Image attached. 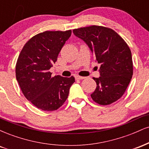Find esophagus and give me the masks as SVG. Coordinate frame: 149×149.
I'll list each match as a JSON object with an SVG mask.
<instances>
[{
  "label": "esophagus",
  "instance_id": "1",
  "mask_svg": "<svg viewBox=\"0 0 149 149\" xmlns=\"http://www.w3.org/2000/svg\"><path fill=\"white\" fill-rule=\"evenodd\" d=\"M76 78L78 80H83V79H85V77H83V76H76Z\"/></svg>",
  "mask_w": 149,
  "mask_h": 149
}]
</instances>
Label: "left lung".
<instances>
[{
  "mask_svg": "<svg viewBox=\"0 0 149 149\" xmlns=\"http://www.w3.org/2000/svg\"><path fill=\"white\" fill-rule=\"evenodd\" d=\"M86 42L101 66L100 76L91 94L94 102L109 105L123 95L133 74L131 50L122 37L108 27L92 25L73 30Z\"/></svg>",
  "mask_w": 149,
  "mask_h": 149,
  "instance_id": "obj_1",
  "label": "left lung"
}]
</instances>
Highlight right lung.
I'll list each match as a JSON object with an SVG mask.
<instances>
[{"mask_svg": "<svg viewBox=\"0 0 149 149\" xmlns=\"http://www.w3.org/2000/svg\"><path fill=\"white\" fill-rule=\"evenodd\" d=\"M71 35V30L46 31L34 36L22 48L15 66L16 78L22 93L38 109L55 111L64 104L73 76H52L49 69Z\"/></svg>", "mask_w": 149, "mask_h": 149, "instance_id": "obj_1", "label": "right lung"}]
</instances>
